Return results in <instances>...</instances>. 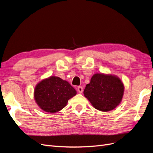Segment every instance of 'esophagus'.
Here are the masks:
<instances>
[{"label":"esophagus","instance_id":"1","mask_svg":"<svg viewBox=\"0 0 153 153\" xmlns=\"http://www.w3.org/2000/svg\"><path fill=\"white\" fill-rule=\"evenodd\" d=\"M77 90H78V92H79V93H82V92H83V87H82V86L78 87Z\"/></svg>","mask_w":153,"mask_h":153}]
</instances>
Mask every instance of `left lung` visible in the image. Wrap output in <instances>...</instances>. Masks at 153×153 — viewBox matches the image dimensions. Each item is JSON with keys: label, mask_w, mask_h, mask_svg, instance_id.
<instances>
[{"label": "left lung", "mask_w": 153, "mask_h": 153, "mask_svg": "<svg viewBox=\"0 0 153 153\" xmlns=\"http://www.w3.org/2000/svg\"><path fill=\"white\" fill-rule=\"evenodd\" d=\"M124 91L123 83L117 76L96 73L86 85L84 94L96 109L108 112L121 103Z\"/></svg>", "instance_id": "8db88e82"}]
</instances>
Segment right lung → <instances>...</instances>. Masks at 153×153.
Returning <instances> with one entry per match:
<instances>
[{
    "label": "right lung",
    "instance_id": "obj_1",
    "mask_svg": "<svg viewBox=\"0 0 153 153\" xmlns=\"http://www.w3.org/2000/svg\"><path fill=\"white\" fill-rule=\"evenodd\" d=\"M76 94V90L68 82L51 76L36 85L34 98L41 110L52 114L65 107L68 100Z\"/></svg>",
    "mask_w": 153,
    "mask_h": 153
}]
</instances>
